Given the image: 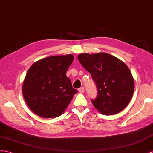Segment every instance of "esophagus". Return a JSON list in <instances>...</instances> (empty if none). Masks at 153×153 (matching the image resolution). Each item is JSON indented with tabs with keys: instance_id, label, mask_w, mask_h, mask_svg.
<instances>
[{
	"instance_id": "esophagus-1",
	"label": "esophagus",
	"mask_w": 153,
	"mask_h": 153,
	"mask_svg": "<svg viewBox=\"0 0 153 153\" xmlns=\"http://www.w3.org/2000/svg\"><path fill=\"white\" fill-rule=\"evenodd\" d=\"M79 92H80V93H84V88L82 87V88H79Z\"/></svg>"
}]
</instances>
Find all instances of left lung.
<instances>
[{"label": "left lung", "mask_w": 153, "mask_h": 153, "mask_svg": "<svg viewBox=\"0 0 153 153\" xmlns=\"http://www.w3.org/2000/svg\"><path fill=\"white\" fill-rule=\"evenodd\" d=\"M78 59L96 83L97 96L91 102L97 111L111 115L127 107L133 96L134 79L123 61L104 52L81 53Z\"/></svg>", "instance_id": "left-lung-1"}]
</instances>
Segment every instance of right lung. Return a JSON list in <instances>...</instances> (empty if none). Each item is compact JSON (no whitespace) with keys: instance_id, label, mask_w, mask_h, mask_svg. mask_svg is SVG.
<instances>
[{"instance_id":"right-lung-1","label":"right lung","mask_w":153,"mask_h":153,"mask_svg":"<svg viewBox=\"0 0 153 153\" xmlns=\"http://www.w3.org/2000/svg\"><path fill=\"white\" fill-rule=\"evenodd\" d=\"M72 54L54 56L40 59L29 69L22 92L30 110L42 118L62 115L77 90L66 76L73 62Z\"/></svg>"}]
</instances>
